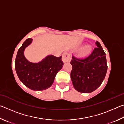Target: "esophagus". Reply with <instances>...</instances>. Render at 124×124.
<instances>
[{
	"instance_id": "34e87169",
	"label": "esophagus",
	"mask_w": 124,
	"mask_h": 124,
	"mask_svg": "<svg viewBox=\"0 0 124 124\" xmlns=\"http://www.w3.org/2000/svg\"><path fill=\"white\" fill-rule=\"evenodd\" d=\"M62 60L63 62L64 63H66L67 62H69L70 60V54H68L67 52H64L62 54Z\"/></svg>"
}]
</instances>
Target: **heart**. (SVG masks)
<instances>
[{
  "label": "heart",
  "instance_id": "1",
  "mask_svg": "<svg viewBox=\"0 0 124 124\" xmlns=\"http://www.w3.org/2000/svg\"><path fill=\"white\" fill-rule=\"evenodd\" d=\"M91 50H92V47L91 46L89 45H86L83 48V49L81 50V54L84 56L87 55V54H90Z\"/></svg>",
  "mask_w": 124,
  "mask_h": 124
}]
</instances>
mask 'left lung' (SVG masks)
<instances>
[{"label":"left lung","instance_id":"obj_1","mask_svg":"<svg viewBox=\"0 0 124 124\" xmlns=\"http://www.w3.org/2000/svg\"><path fill=\"white\" fill-rule=\"evenodd\" d=\"M89 56L78 58L72 56L70 77L77 91L87 93L95 91L102 84L107 70L106 54L99 42Z\"/></svg>","mask_w":124,"mask_h":124}]
</instances>
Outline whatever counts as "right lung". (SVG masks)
<instances>
[{
	"label": "right lung",
	"instance_id": "right-lung-1",
	"mask_svg": "<svg viewBox=\"0 0 124 124\" xmlns=\"http://www.w3.org/2000/svg\"><path fill=\"white\" fill-rule=\"evenodd\" d=\"M32 38L25 41L18 50L15 69L20 81L32 90L41 91L49 88L53 84L57 73L63 66L61 56L49 55L38 63L28 61L24 55L26 48L32 43Z\"/></svg>",
	"mask_w": 124,
	"mask_h": 124
}]
</instances>
